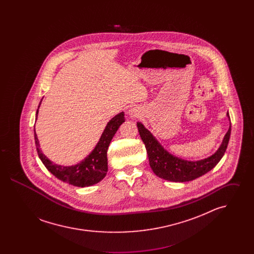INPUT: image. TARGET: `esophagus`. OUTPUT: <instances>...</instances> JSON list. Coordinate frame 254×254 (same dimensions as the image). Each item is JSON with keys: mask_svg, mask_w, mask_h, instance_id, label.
Segmentation results:
<instances>
[{"mask_svg": "<svg viewBox=\"0 0 254 254\" xmlns=\"http://www.w3.org/2000/svg\"><path fill=\"white\" fill-rule=\"evenodd\" d=\"M128 115H129L131 118H136V117H138L140 114H139V112H138L136 109H129V111H128Z\"/></svg>", "mask_w": 254, "mask_h": 254, "instance_id": "1", "label": "esophagus"}]
</instances>
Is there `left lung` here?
Segmentation results:
<instances>
[{
    "label": "left lung",
    "instance_id": "left-lung-1",
    "mask_svg": "<svg viewBox=\"0 0 254 254\" xmlns=\"http://www.w3.org/2000/svg\"><path fill=\"white\" fill-rule=\"evenodd\" d=\"M227 115L230 118L229 112ZM137 127L146 148L150 168L158 177L171 182L191 181L213 169L226 152L231 131L230 125L228 132L214 154L199 161H188L169 153L142 123L138 122Z\"/></svg>",
    "mask_w": 254,
    "mask_h": 254
}]
</instances>
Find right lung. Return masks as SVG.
Returning <instances> with one entry per match:
<instances>
[{"instance_id": "1", "label": "right lung", "mask_w": 254, "mask_h": 254, "mask_svg": "<svg viewBox=\"0 0 254 254\" xmlns=\"http://www.w3.org/2000/svg\"><path fill=\"white\" fill-rule=\"evenodd\" d=\"M42 100L37 109L36 120ZM124 122H125L124 112H121L116 116H114L108 123L106 128L104 129V132L101 135L99 142L97 143L96 146L89 153V155H87L79 164L69 166V167H64L61 165L54 164L41 151L39 140L35 131V126H34V138H35V145H36L39 158L41 159V161L43 162V164L45 165V167L48 169V170L61 181L72 185L74 187H79V188H85V187L95 185L97 183L102 181L107 175L108 148L114 134L118 130L119 127Z\"/></svg>"}]
</instances>
